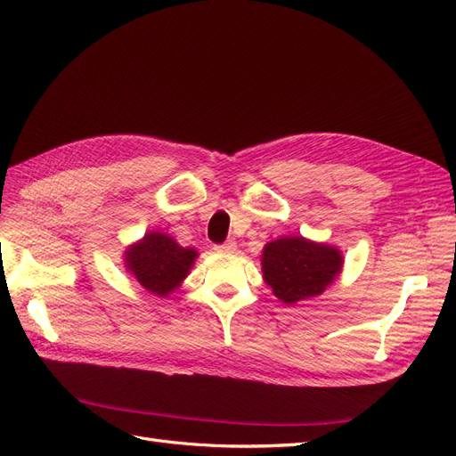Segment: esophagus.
<instances>
[{
	"label": "esophagus",
	"mask_w": 456,
	"mask_h": 456,
	"mask_svg": "<svg viewBox=\"0 0 456 456\" xmlns=\"http://www.w3.org/2000/svg\"><path fill=\"white\" fill-rule=\"evenodd\" d=\"M215 251H218V253H233V251H236V241L228 240L224 243L215 245Z\"/></svg>",
	"instance_id": "1"
}]
</instances>
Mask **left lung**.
Listing matches in <instances>:
<instances>
[{
	"label": "left lung",
	"mask_w": 456,
	"mask_h": 456,
	"mask_svg": "<svg viewBox=\"0 0 456 456\" xmlns=\"http://www.w3.org/2000/svg\"><path fill=\"white\" fill-rule=\"evenodd\" d=\"M342 268L340 251L305 238H280L262 251V272L273 295L295 305L325 291Z\"/></svg>",
	"instance_id": "obj_1"
}]
</instances>
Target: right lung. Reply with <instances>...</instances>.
Masks as SVG:
<instances>
[{
    "label": "right lung",
    "mask_w": 456,
    "mask_h": 456,
    "mask_svg": "<svg viewBox=\"0 0 456 456\" xmlns=\"http://www.w3.org/2000/svg\"><path fill=\"white\" fill-rule=\"evenodd\" d=\"M198 253L181 247L165 233H146L141 243L129 247L127 268L144 289L158 297H167L188 275Z\"/></svg>",
    "instance_id": "add662e5"
}]
</instances>
